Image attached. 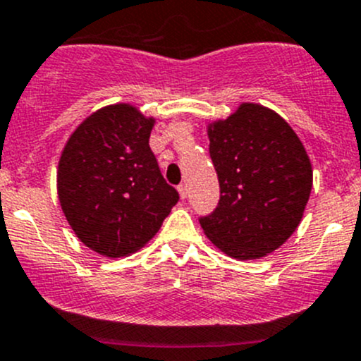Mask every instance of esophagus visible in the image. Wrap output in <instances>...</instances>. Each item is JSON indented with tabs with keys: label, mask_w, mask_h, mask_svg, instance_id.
Listing matches in <instances>:
<instances>
[{
	"label": "esophagus",
	"mask_w": 361,
	"mask_h": 361,
	"mask_svg": "<svg viewBox=\"0 0 361 361\" xmlns=\"http://www.w3.org/2000/svg\"><path fill=\"white\" fill-rule=\"evenodd\" d=\"M178 192H180L181 199H187V195H188L187 185H178Z\"/></svg>",
	"instance_id": "esophagus-1"
}]
</instances>
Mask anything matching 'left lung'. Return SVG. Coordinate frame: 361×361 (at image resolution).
I'll return each mask as SVG.
<instances>
[{
	"label": "left lung",
	"instance_id": "1",
	"mask_svg": "<svg viewBox=\"0 0 361 361\" xmlns=\"http://www.w3.org/2000/svg\"><path fill=\"white\" fill-rule=\"evenodd\" d=\"M219 202L200 218L207 238L235 259H259L301 223L313 169L294 130L270 109L242 104L207 128Z\"/></svg>",
	"mask_w": 361,
	"mask_h": 361
}]
</instances>
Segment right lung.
<instances>
[{
	"mask_svg": "<svg viewBox=\"0 0 361 361\" xmlns=\"http://www.w3.org/2000/svg\"><path fill=\"white\" fill-rule=\"evenodd\" d=\"M154 123L130 104L109 105L75 128L60 155V206L79 240L102 256L143 247L180 199L150 150Z\"/></svg>",
	"mask_w": 361,
	"mask_h": 361,
	"instance_id": "obj_1",
	"label": "right lung"
}]
</instances>
